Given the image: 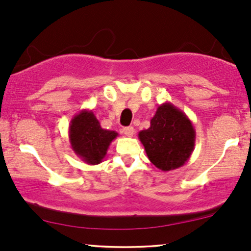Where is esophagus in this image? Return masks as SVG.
Masks as SVG:
<instances>
[{
	"instance_id": "1",
	"label": "esophagus",
	"mask_w": 251,
	"mask_h": 251,
	"mask_svg": "<svg viewBox=\"0 0 251 251\" xmlns=\"http://www.w3.org/2000/svg\"><path fill=\"white\" fill-rule=\"evenodd\" d=\"M123 133L125 134L126 137L132 138L134 135V128L131 127V126H129V127H124L123 128Z\"/></svg>"
}]
</instances>
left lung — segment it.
I'll return each mask as SVG.
<instances>
[{"mask_svg":"<svg viewBox=\"0 0 251 251\" xmlns=\"http://www.w3.org/2000/svg\"><path fill=\"white\" fill-rule=\"evenodd\" d=\"M150 161L159 170H176L188 161L195 146V129L185 112L170 101L159 105L151 126L138 134Z\"/></svg>","mask_w":251,"mask_h":251,"instance_id":"8db88e82","label":"left lung"}]
</instances>
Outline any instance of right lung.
Returning <instances> with one entry per match:
<instances>
[{"label": "right lung", "instance_id": "obj_1", "mask_svg": "<svg viewBox=\"0 0 251 251\" xmlns=\"http://www.w3.org/2000/svg\"><path fill=\"white\" fill-rule=\"evenodd\" d=\"M117 137L116 131L102 128L95 113L90 110H81L72 118L69 125L71 149L87 165L100 164Z\"/></svg>", "mask_w": 251, "mask_h": 251}]
</instances>
